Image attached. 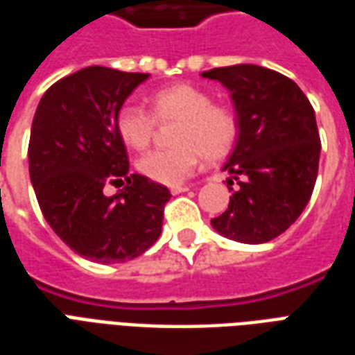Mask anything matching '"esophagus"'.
<instances>
[{"instance_id": "1", "label": "esophagus", "mask_w": 355, "mask_h": 355, "mask_svg": "<svg viewBox=\"0 0 355 355\" xmlns=\"http://www.w3.org/2000/svg\"><path fill=\"white\" fill-rule=\"evenodd\" d=\"M188 190H190V186H173V188H171V193H173V196H178V193L188 192Z\"/></svg>"}]
</instances>
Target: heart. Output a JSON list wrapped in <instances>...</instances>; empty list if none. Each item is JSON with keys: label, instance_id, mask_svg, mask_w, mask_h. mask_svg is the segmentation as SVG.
Wrapping results in <instances>:
<instances>
[{"label": "heart", "instance_id": "1", "mask_svg": "<svg viewBox=\"0 0 355 355\" xmlns=\"http://www.w3.org/2000/svg\"><path fill=\"white\" fill-rule=\"evenodd\" d=\"M148 106L159 123L177 121L171 132V144L175 146L148 152L137 163L140 175L157 184L184 182L196 171L201 155L209 162L220 159L230 152L238 137L234 112L223 104H213L209 93L190 83L155 91L148 98ZM153 118L140 106H123L116 116L119 139L132 150H144L154 137Z\"/></svg>", "mask_w": 355, "mask_h": 355}]
</instances>
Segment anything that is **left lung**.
Returning <instances> with one entry per match:
<instances>
[{
	"mask_svg": "<svg viewBox=\"0 0 355 355\" xmlns=\"http://www.w3.org/2000/svg\"><path fill=\"white\" fill-rule=\"evenodd\" d=\"M230 91L238 137L224 163L240 188L228 209L211 218L220 236L259 245L289 228L310 201L320 165V132L306 94L283 73L257 64L201 73Z\"/></svg>",
	"mask_w": 355,
	"mask_h": 355,
	"instance_id": "left-lung-1",
	"label": "left lung"
}]
</instances>
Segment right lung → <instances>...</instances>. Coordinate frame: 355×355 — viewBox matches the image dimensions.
I'll return each instance as SVG.
<instances>
[{"label":"right lung","mask_w":355,"mask_h":355,"mask_svg":"<svg viewBox=\"0 0 355 355\" xmlns=\"http://www.w3.org/2000/svg\"><path fill=\"white\" fill-rule=\"evenodd\" d=\"M150 73L89 66L51 85L35 110L28 163L45 220L73 253L101 264L137 259L154 245L171 200L165 186L129 175L116 116ZM128 184L114 196L106 182Z\"/></svg>","instance_id":"add662e5"}]
</instances>
